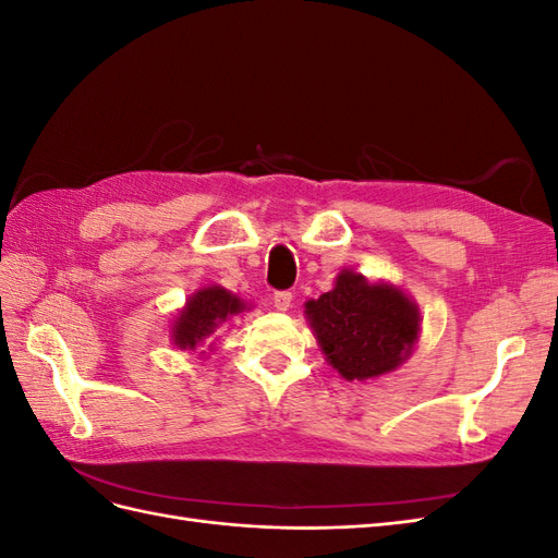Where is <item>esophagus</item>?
<instances>
[{
	"mask_svg": "<svg viewBox=\"0 0 558 558\" xmlns=\"http://www.w3.org/2000/svg\"><path fill=\"white\" fill-rule=\"evenodd\" d=\"M272 300H275V307H277L279 312H286V310H289V307L293 305V293H291V291H277Z\"/></svg>",
	"mask_w": 558,
	"mask_h": 558,
	"instance_id": "obj_1",
	"label": "esophagus"
}]
</instances>
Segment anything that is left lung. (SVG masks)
Segmentation results:
<instances>
[{
    "label": "left lung",
    "instance_id": "obj_1",
    "mask_svg": "<svg viewBox=\"0 0 558 558\" xmlns=\"http://www.w3.org/2000/svg\"><path fill=\"white\" fill-rule=\"evenodd\" d=\"M307 316L328 363L344 379L396 369L418 335V312L398 289L342 272L335 289L307 302Z\"/></svg>",
    "mask_w": 558,
    "mask_h": 558
}]
</instances>
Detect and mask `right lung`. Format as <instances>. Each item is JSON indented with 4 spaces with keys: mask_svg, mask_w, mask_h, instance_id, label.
<instances>
[{
    "mask_svg": "<svg viewBox=\"0 0 558 558\" xmlns=\"http://www.w3.org/2000/svg\"><path fill=\"white\" fill-rule=\"evenodd\" d=\"M244 310L242 300L232 295L226 289H202L195 293L189 305H185L183 314L177 318L174 324V342L181 349H195L199 342H205L207 337L221 326L234 314Z\"/></svg>",
    "mask_w": 558,
    "mask_h": 558,
    "instance_id": "add662e5",
    "label": "right lung"
}]
</instances>
